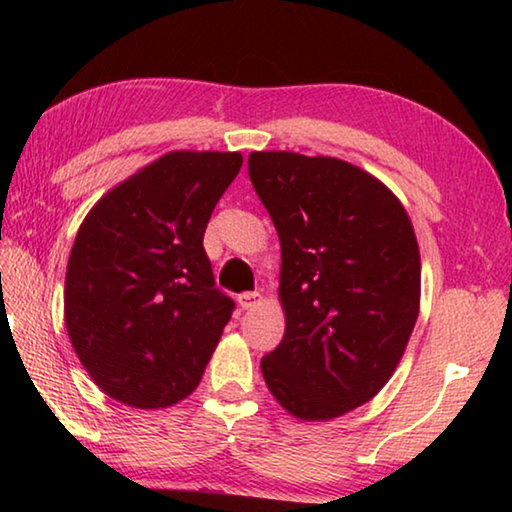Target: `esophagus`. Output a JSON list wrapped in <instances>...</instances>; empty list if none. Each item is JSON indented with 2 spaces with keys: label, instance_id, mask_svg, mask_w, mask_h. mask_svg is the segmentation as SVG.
I'll list each match as a JSON object with an SVG mask.
<instances>
[{
  "label": "esophagus",
  "instance_id": "esophagus-1",
  "mask_svg": "<svg viewBox=\"0 0 512 512\" xmlns=\"http://www.w3.org/2000/svg\"><path fill=\"white\" fill-rule=\"evenodd\" d=\"M237 302L241 309H253L255 305H259L262 302V293L259 291H246V293H239L237 296Z\"/></svg>",
  "mask_w": 512,
  "mask_h": 512
}]
</instances>
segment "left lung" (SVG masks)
Here are the masks:
<instances>
[{
  "label": "left lung",
  "mask_w": 512,
  "mask_h": 512,
  "mask_svg": "<svg viewBox=\"0 0 512 512\" xmlns=\"http://www.w3.org/2000/svg\"><path fill=\"white\" fill-rule=\"evenodd\" d=\"M248 176L282 246L287 329L262 359L268 391L300 420L372 400L420 311V250L395 194L350 162L255 151Z\"/></svg>",
  "instance_id": "1"
}]
</instances>
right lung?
Listing matches in <instances>:
<instances>
[{
	"instance_id": "1",
	"label": "right lung",
	"mask_w": 512,
	"mask_h": 512,
	"mask_svg": "<svg viewBox=\"0 0 512 512\" xmlns=\"http://www.w3.org/2000/svg\"><path fill=\"white\" fill-rule=\"evenodd\" d=\"M241 153L173 151L101 198L65 275V325L103 393L162 409L201 381L235 300L214 287L207 221Z\"/></svg>"
}]
</instances>
